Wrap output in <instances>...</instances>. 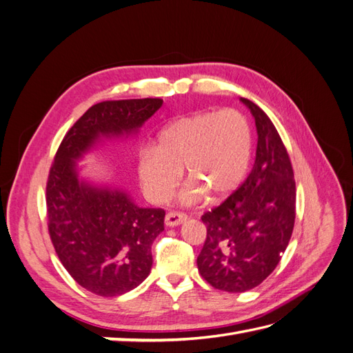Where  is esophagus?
Instances as JSON below:
<instances>
[{
    "label": "esophagus",
    "mask_w": 353,
    "mask_h": 353,
    "mask_svg": "<svg viewBox=\"0 0 353 353\" xmlns=\"http://www.w3.org/2000/svg\"><path fill=\"white\" fill-rule=\"evenodd\" d=\"M185 221H187L185 213H179V212H169L165 216L166 227H178Z\"/></svg>",
    "instance_id": "34e87169"
}]
</instances>
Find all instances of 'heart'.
Wrapping results in <instances>:
<instances>
[{"label":"heart","instance_id":"1","mask_svg":"<svg viewBox=\"0 0 353 353\" xmlns=\"http://www.w3.org/2000/svg\"><path fill=\"white\" fill-rule=\"evenodd\" d=\"M252 130L234 109L201 112L166 123L156 145L138 153L137 174L145 196L162 203L172 194L185 168L190 183L181 190L183 205H196L205 194L221 200L236 193L248 175Z\"/></svg>","mask_w":353,"mask_h":353}]
</instances>
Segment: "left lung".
Instances as JSON below:
<instances>
[{"instance_id": "left-lung-1", "label": "left lung", "mask_w": 353, "mask_h": 353, "mask_svg": "<svg viewBox=\"0 0 353 353\" xmlns=\"http://www.w3.org/2000/svg\"><path fill=\"white\" fill-rule=\"evenodd\" d=\"M240 101L254 117V165L236 193L201 216L208 236L197 258L203 279L230 293L252 290L275 270L296 218L294 175L281 138L261 108Z\"/></svg>"}]
</instances>
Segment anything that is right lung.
I'll list each match as a JSON object with an SVG mask.
<instances>
[{
    "label": "right lung",
    "instance_id": "obj_1",
    "mask_svg": "<svg viewBox=\"0 0 353 353\" xmlns=\"http://www.w3.org/2000/svg\"><path fill=\"white\" fill-rule=\"evenodd\" d=\"M160 99L94 104L63 138L47 181L48 231L66 271L88 292L114 297L150 274L152 244L165 210L137 206L126 191L79 176L78 160L95 144L137 135L162 108Z\"/></svg>",
    "mask_w": 353,
    "mask_h": 353
}]
</instances>
